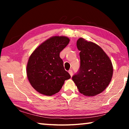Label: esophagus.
Segmentation results:
<instances>
[{"mask_svg":"<svg viewBox=\"0 0 129 129\" xmlns=\"http://www.w3.org/2000/svg\"><path fill=\"white\" fill-rule=\"evenodd\" d=\"M69 73L70 74V75H71V76L72 77V76H73V71H72V70H69V71H68Z\"/></svg>","mask_w":129,"mask_h":129,"instance_id":"1","label":"esophagus"}]
</instances>
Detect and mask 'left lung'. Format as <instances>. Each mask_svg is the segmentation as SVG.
Segmentation results:
<instances>
[{
    "mask_svg": "<svg viewBox=\"0 0 129 129\" xmlns=\"http://www.w3.org/2000/svg\"><path fill=\"white\" fill-rule=\"evenodd\" d=\"M77 47L80 51V67L72 80L84 95L99 94L111 81L112 63L103 49L95 43L80 38Z\"/></svg>",
    "mask_w": 129,
    "mask_h": 129,
    "instance_id": "left-lung-1",
    "label": "left lung"
}]
</instances>
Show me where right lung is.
I'll list each match as a JSON object with an SVG mask.
<instances>
[{
  "mask_svg": "<svg viewBox=\"0 0 129 129\" xmlns=\"http://www.w3.org/2000/svg\"><path fill=\"white\" fill-rule=\"evenodd\" d=\"M65 36H53L40 44L30 56L27 75L32 86L42 94L52 95L71 78L60 53L69 43Z\"/></svg>",
  "mask_w": 129,
  "mask_h": 129,
  "instance_id": "obj_1",
  "label": "right lung"
}]
</instances>
